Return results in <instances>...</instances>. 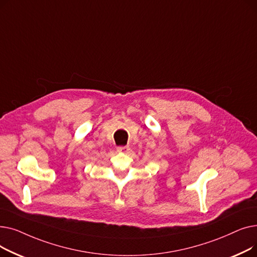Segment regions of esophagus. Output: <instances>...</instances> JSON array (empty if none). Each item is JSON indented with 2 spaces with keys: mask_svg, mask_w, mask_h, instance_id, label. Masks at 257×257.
<instances>
[{
  "mask_svg": "<svg viewBox=\"0 0 257 257\" xmlns=\"http://www.w3.org/2000/svg\"><path fill=\"white\" fill-rule=\"evenodd\" d=\"M129 150H130V149H129L128 146H119V147H117V151H118V152L126 153V152H128Z\"/></svg>",
  "mask_w": 257,
  "mask_h": 257,
  "instance_id": "esophagus-1",
  "label": "esophagus"
}]
</instances>
